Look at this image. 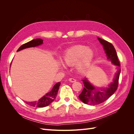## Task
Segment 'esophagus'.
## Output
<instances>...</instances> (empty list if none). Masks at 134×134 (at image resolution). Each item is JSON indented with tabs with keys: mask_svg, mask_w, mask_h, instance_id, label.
Segmentation results:
<instances>
[{
	"mask_svg": "<svg viewBox=\"0 0 134 134\" xmlns=\"http://www.w3.org/2000/svg\"><path fill=\"white\" fill-rule=\"evenodd\" d=\"M69 81L70 82L74 83V82H76V80L75 79H74V78H70L69 79Z\"/></svg>",
	"mask_w": 134,
	"mask_h": 134,
	"instance_id": "obj_1",
	"label": "esophagus"
}]
</instances>
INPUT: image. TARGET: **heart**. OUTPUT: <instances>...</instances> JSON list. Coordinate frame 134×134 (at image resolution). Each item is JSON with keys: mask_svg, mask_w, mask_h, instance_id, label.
<instances>
[{"mask_svg": "<svg viewBox=\"0 0 134 134\" xmlns=\"http://www.w3.org/2000/svg\"><path fill=\"white\" fill-rule=\"evenodd\" d=\"M94 59V53L91 48L79 44L68 48L63 56L62 61L68 66H72L76 63V70L83 72L91 68ZM59 65L63 66L62 65Z\"/></svg>", "mask_w": 134, "mask_h": 134, "instance_id": "obj_1", "label": "heart"}]
</instances>
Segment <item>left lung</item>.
<instances>
[{
    "label": "left lung",
    "mask_w": 134,
    "mask_h": 134,
    "mask_svg": "<svg viewBox=\"0 0 134 134\" xmlns=\"http://www.w3.org/2000/svg\"><path fill=\"white\" fill-rule=\"evenodd\" d=\"M98 40L102 44L107 59L111 61L114 65L116 66L117 71L115 75L113 82L106 88L94 86L90 82L86 77L82 80L84 87L82 92L79 96V98L84 103L93 106L103 103L116 92L118 87L119 79L121 72L120 64L114 46L112 43L106 40L99 37H98Z\"/></svg>",
    "instance_id": "left-lung-1"
}]
</instances>
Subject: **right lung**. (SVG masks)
Returning <instances> with one entry per match:
<instances>
[{"instance_id":"1","label":"right lung","mask_w":134,"mask_h":134,"mask_svg":"<svg viewBox=\"0 0 134 134\" xmlns=\"http://www.w3.org/2000/svg\"><path fill=\"white\" fill-rule=\"evenodd\" d=\"M43 43V40L40 38H36L32 40L31 41L28 42L20 47L18 50V51H21L25 48L36 47L39 45H41ZM60 86V82L57 83L54 85V87L52 88V90L48 93L43 96L42 98H40L38 101H34V102H26V103L29 105V106L36 107H46L48 105H49L51 102H53L56 98V96H57L58 92L59 89V87Z\"/></svg>"}]
</instances>
